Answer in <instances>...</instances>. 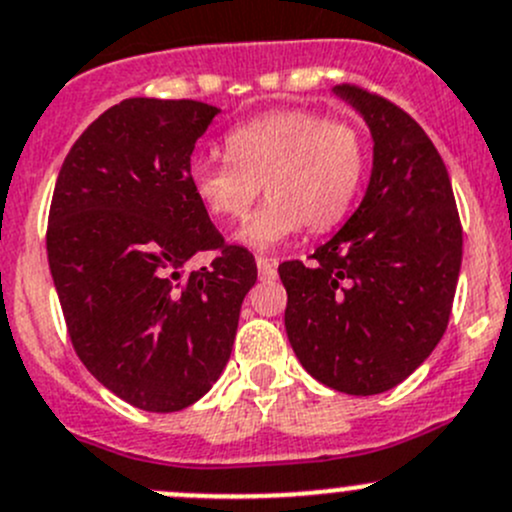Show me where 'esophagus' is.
<instances>
[{
  "mask_svg": "<svg viewBox=\"0 0 512 512\" xmlns=\"http://www.w3.org/2000/svg\"><path fill=\"white\" fill-rule=\"evenodd\" d=\"M256 266H258V276L261 278H273L276 276V261L266 256H258L256 258Z\"/></svg>",
  "mask_w": 512,
  "mask_h": 512,
  "instance_id": "obj_1",
  "label": "esophagus"
}]
</instances>
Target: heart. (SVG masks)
Instances as JSON below:
<instances>
[{
  "instance_id": "1",
  "label": "heart",
  "mask_w": 512,
  "mask_h": 512,
  "mask_svg": "<svg viewBox=\"0 0 512 512\" xmlns=\"http://www.w3.org/2000/svg\"><path fill=\"white\" fill-rule=\"evenodd\" d=\"M224 151V161H191V189L214 219L241 221L263 186L271 199L241 231V241L254 249H271L303 226H336L351 209L366 169L361 131L311 109L254 116L226 134Z\"/></svg>"
}]
</instances>
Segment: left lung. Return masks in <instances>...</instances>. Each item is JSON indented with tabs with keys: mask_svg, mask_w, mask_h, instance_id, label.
<instances>
[{
	"mask_svg": "<svg viewBox=\"0 0 512 512\" xmlns=\"http://www.w3.org/2000/svg\"><path fill=\"white\" fill-rule=\"evenodd\" d=\"M336 91L371 126V184L331 241L278 273L301 366L333 391L373 396L406 381L443 338L463 226L448 169L421 124L376 91Z\"/></svg>",
	"mask_w": 512,
	"mask_h": 512,
	"instance_id": "left-lung-1",
	"label": "left lung"
}]
</instances>
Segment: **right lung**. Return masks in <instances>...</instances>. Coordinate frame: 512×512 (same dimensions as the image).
Here are the masks:
<instances>
[{
    "label": "right lung",
    "instance_id": "obj_1",
    "mask_svg": "<svg viewBox=\"0 0 512 512\" xmlns=\"http://www.w3.org/2000/svg\"><path fill=\"white\" fill-rule=\"evenodd\" d=\"M216 114L194 99H124L74 141L54 186L47 256L72 346L141 411H181L209 391L256 283L254 256L226 244L189 181ZM201 250L212 263L186 274Z\"/></svg>",
    "mask_w": 512,
    "mask_h": 512
}]
</instances>
